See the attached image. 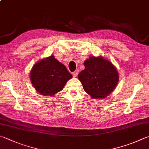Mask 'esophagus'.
Masks as SVG:
<instances>
[{"instance_id": "esophagus-1", "label": "esophagus", "mask_w": 149, "mask_h": 149, "mask_svg": "<svg viewBox=\"0 0 149 149\" xmlns=\"http://www.w3.org/2000/svg\"><path fill=\"white\" fill-rule=\"evenodd\" d=\"M78 74H79V71H78L77 70H75V72H74L72 73V74H73V76H74V77H77V75H78Z\"/></svg>"}]
</instances>
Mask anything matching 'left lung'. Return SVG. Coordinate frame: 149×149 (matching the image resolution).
<instances>
[{
    "label": "left lung",
    "mask_w": 149,
    "mask_h": 149,
    "mask_svg": "<svg viewBox=\"0 0 149 149\" xmlns=\"http://www.w3.org/2000/svg\"><path fill=\"white\" fill-rule=\"evenodd\" d=\"M85 69L79 74L83 89L94 98H104L111 94L118 82V74L110 61L92 56L84 62Z\"/></svg>",
    "instance_id": "obj_1"
}]
</instances>
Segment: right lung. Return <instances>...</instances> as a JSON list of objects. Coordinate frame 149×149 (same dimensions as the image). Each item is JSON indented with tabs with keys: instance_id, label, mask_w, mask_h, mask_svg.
<instances>
[{
	"instance_id": "obj_1",
	"label": "right lung",
	"mask_w": 149,
	"mask_h": 149,
	"mask_svg": "<svg viewBox=\"0 0 149 149\" xmlns=\"http://www.w3.org/2000/svg\"><path fill=\"white\" fill-rule=\"evenodd\" d=\"M72 75L53 55L38 62L30 74L31 83L42 96H52L62 91Z\"/></svg>"
}]
</instances>
